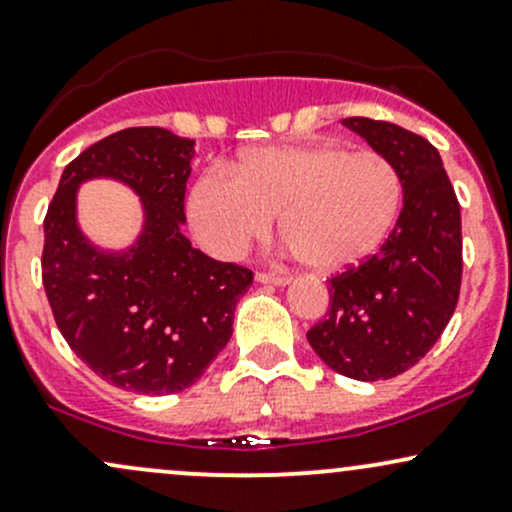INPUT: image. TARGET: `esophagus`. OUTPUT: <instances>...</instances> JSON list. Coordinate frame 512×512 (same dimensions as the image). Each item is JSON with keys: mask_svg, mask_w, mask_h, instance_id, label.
<instances>
[{"mask_svg": "<svg viewBox=\"0 0 512 512\" xmlns=\"http://www.w3.org/2000/svg\"><path fill=\"white\" fill-rule=\"evenodd\" d=\"M256 280L258 283H266V285H288L290 278L288 276H280V273H256Z\"/></svg>", "mask_w": 512, "mask_h": 512, "instance_id": "esophagus-1", "label": "esophagus"}]
</instances>
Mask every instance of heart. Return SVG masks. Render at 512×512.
<instances>
[{
    "label": "heart",
    "mask_w": 512,
    "mask_h": 512,
    "mask_svg": "<svg viewBox=\"0 0 512 512\" xmlns=\"http://www.w3.org/2000/svg\"><path fill=\"white\" fill-rule=\"evenodd\" d=\"M403 202V180L386 156L346 146L251 148L232 175L210 173L190 192L197 239L217 256H234L271 232L305 266L339 273L383 244Z\"/></svg>",
    "instance_id": "b5f03b06"
}]
</instances>
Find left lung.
Listing matches in <instances>:
<instances>
[{
    "label": "left lung",
    "instance_id": "1",
    "mask_svg": "<svg viewBox=\"0 0 512 512\" xmlns=\"http://www.w3.org/2000/svg\"><path fill=\"white\" fill-rule=\"evenodd\" d=\"M403 180V210L381 249L329 278V312L307 332L332 371L386 381L415 366L454 315L461 288V212L430 141L398 124L342 122Z\"/></svg>",
    "mask_w": 512,
    "mask_h": 512
}]
</instances>
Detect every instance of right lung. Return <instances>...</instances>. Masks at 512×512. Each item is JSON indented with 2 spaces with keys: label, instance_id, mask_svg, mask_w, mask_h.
Returning <instances> with one entry per match:
<instances>
[{
  "label": "right lung",
  "instance_id": "right-lung-1",
  "mask_svg": "<svg viewBox=\"0 0 512 512\" xmlns=\"http://www.w3.org/2000/svg\"><path fill=\"white\" fill-rule=\"evenodd\" d=\"M195 141L136 126L97 141L68 163L48 205L43 288L70 349L122 390L168 395L190 388L232 337L236 302L254 273L214 261L183 234ZM126 184L145 222L126 250H102L77 222L87 179Z\"/></svg>",
  "mask_w": 512,
  "mask_h": 512
}]
</instances>
